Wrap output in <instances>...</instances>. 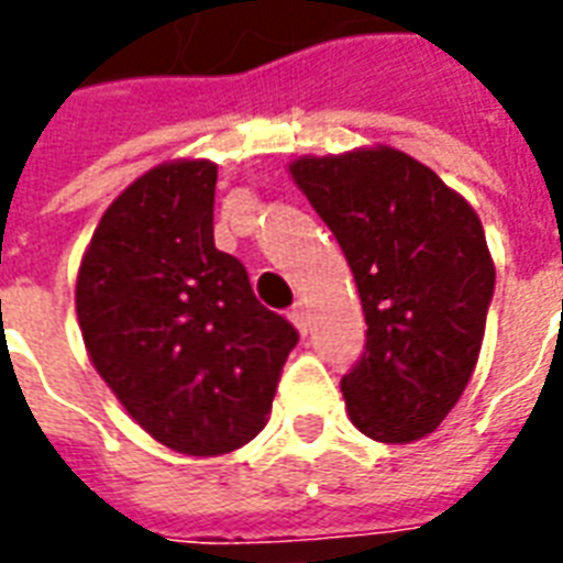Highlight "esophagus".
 <instances>
[{"label": "esophagus", "mask_w": 563, "mask_h": 563, "mask_svg": "<svg viewBox=\"0 0 563 563\" xmlns=\"http://www.w3.org/2000/svg\"><path fill=\"white\" fill-rule=\"evenodd\" d=\"M289 322L298 328V334H307V328H310V313H307V307L301 301L295 303L292 310H289Z\"/></svg>", "instance_id": "esophagus-1"}]
</instances>
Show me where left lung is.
<instances>
[{"instance_id": "8db88e82", "label": "left lung", "mask_w": 563, "mask_h": 563, "mask_svg": "<svg viewBox=\"0 0 563 563\" xmlns=\"http://www.w3.org/2000/svg\"><path fill=\"white\" fill-rule=\"evenodd\" d=\"M289 176L334 232L364 307L366 352L340 382L349 420L385 444L430 435L472 378L493 301L477 211L390 145L301 154Z\"/></svg>"}]
</instances>
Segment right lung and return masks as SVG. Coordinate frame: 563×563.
<instances>
[{
    "label": "right lung",
    "instance_id": "right-lung-1",
    "mask_svg": "<svg viewBox=\"0 0 563 563\" xmlns=\"http://www.w3.org/2000/svg\"><path fill=\"white\" fill-rule=\"evenodd\" d=\"M214 185L208 157L152 166L103 211L74 286L91 366L154 441L185 456L256 439L298 343L256 301L244 265L214 247Z\"/></svg>",
    "mask_w": 563,
    "mask_h": 563
}]
</instances>
